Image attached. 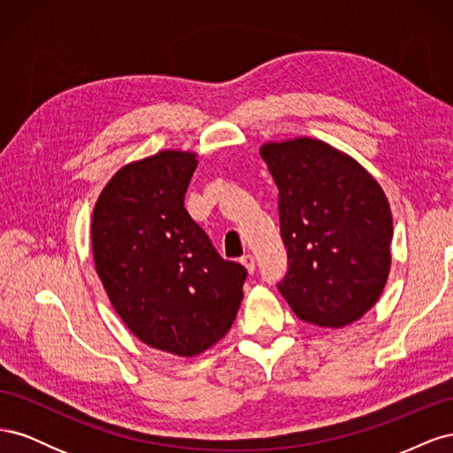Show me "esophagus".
Returning <instances> with one entry per match:
<instances>
[{
    "instance_id": "obj_1",
    "label": "esophagus",
    "mask_w": 453,
    "mask_h": 453,
    "mask_svg": "<svg viewBox=\"0 0 453 453\" xmlns=\"http://www.w3.org/2000/svg\"><path fill=\"white\" fill-rule=\"evenodd\" d=\"M240 263L245 266V268H248V272L250 273H253L255 272V257L253 255H243L242 258H240Z\"/></svg>"
}]
</instances>
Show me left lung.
Segmentation results:
<instances>
[{"label": "left lung", "mask_w": 453, "mask_h": 453, "mask_svg": "<svg viewBox=\"0 0 453 453\" xmlns=\"http://www.w3.org/2000/svg\"><path fill=\"white\" fill-rule=\"evenodd\" d=\"M280 188L287 272L278 283L298 319L346 326L386 287L393 238L389 202L351 157L300 138L260 149Z\"/></svg>", "instance_id": "1"}]
</instances>
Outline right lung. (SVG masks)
Listing matches in <instances>:
<instances>
[{"label": "right lung", "mask_w": 453, "mask_h": 453, "mask_svg": "<svg viewBox=\"0 0 453 453\" xmlns=\"http://www.w3.org/2000/svg\"><path fill=\"white\" fill-rule=\"evenodd\" d=\"M195 153L162 150L119 170L92 215L96 272L147 346L193 357L236 319L248 270L217 253L185 210Z\"/></svg>", "instance_id": "right-lung-1"}]
</instances>
